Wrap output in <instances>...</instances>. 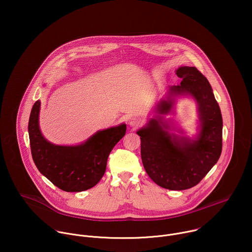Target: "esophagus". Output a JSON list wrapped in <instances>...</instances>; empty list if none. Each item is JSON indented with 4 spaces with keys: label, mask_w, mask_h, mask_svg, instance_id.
I'll list each match as a JSON object with an SVG mask.
<instances>
[{
    "label": "esophagus",
    "mask_w": 252,
    "mask_h": 252,
    "mask_svg": "<svg viewBox=\"0 0 252 252\" xmlns=\"http://www.w3.org/2000/svg\"><path fill=\"white\" fill-rule=\"evenodd\" d=\"M128 124L130 126H133V127H137L139 126L141 124H142V120L141 118L137 117V116H134V117H131L128 121Z\"/></svg>",
    "instance_id": "obj_1"
}]
</instances>
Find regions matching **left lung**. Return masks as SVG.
I'll return each mask as SVG.
<instances>
[{"mask_svg": "<svg viewBox=\"0 0 252 252\" xmlns=\"http://www.w3.org/2000/svg\"><path fill=\"white\" fill-rule=\"evenodd\" d=\"M179 86L168 87L165 97L157 105L156 119L136 133L140 136L143 167L159 187L184 190L196 186L218 162L222 150V117L207 79L194 66H181ZM192 96L198 102L200 132L193 140L169 134L163 121L178 95Z\"/></svg>", "mask_w": 252, "mask_h": 252, "instance_id": "8db88e82", "label": "left lung"}]
</instances>
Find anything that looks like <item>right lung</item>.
<instances>
[{"mask_svg": "<svg viewBox=\"0 0 252 252\" xmlns=\"http://www.w3.org/2000/svg\"><path fill=\"white\" fill-rule=\"evenodd\" d=\"M40 100L33 103L28 126L35 166L62 190L79 192L92 189L104 174L107 158L126 134V126L98 130L79 146H56L40 130Z\"/></svg>", "mask_w": 252, "mask_h": 252, "instance_id": "add662e5", "label": "right lung"}]
</instances>
